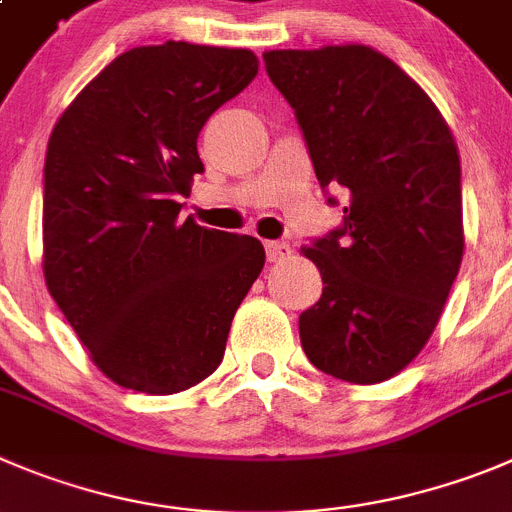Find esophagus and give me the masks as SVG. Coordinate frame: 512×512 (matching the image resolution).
<instances>
[{
	"label": "esophagus",
	"mask_w": 512,
	"mask_h": 512,
	"mask_svg": "<svg viewBox=\"0 0 512 512\" xmlns=\"http://www.w3.org/2000/svg\"><path fill=\"white\" fill-rule=\"evenodd\" d=\"M265 252L270 262H283L290 257V245L288 242H265Z\"/></svg>",
	"instance_id": "34e87169"
}]
</instances>
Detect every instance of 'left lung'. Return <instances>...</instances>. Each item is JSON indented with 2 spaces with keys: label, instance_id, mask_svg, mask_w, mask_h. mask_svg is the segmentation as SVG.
<instances>
[{
  "label": "left lung",
  "instance_id": "1",
  "mask_svg": "<svg viewBox=\"0 0 512 512\" xmlns=\"http://www.w3.org/2000/svg\"><path fill=\"white\" fill-rule=\"evenodd\" d=\"M262 60L326 194L348 191L341 227L303 250L323 295L300 313V343L323 374L379 384L422 351L460 272L455 138L429 95L371 47L272 50Z\"/></svg>",
  "mask_w": 512,
  "mask_h": 512
}]
</instances>
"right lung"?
Here are the masks:
<instances>
[{
    "instance_id": "right-lung-1",
    "label": "right lung",
    "mask_w": 512,
    "mask_h": 512,
    "mask_svg": "<svg viewBox=\"0 0 512 512\" xmlns=\"http://www.w3.org/2000/svg\"><path fill=\"white\" fill-rule=\"evenodd\" d=\"M255 75L250 50L133 47L85 85L52 131L45 283L118 386L176 394L222 364L265 247L181 219L179 197L204 171L199 131Z\"/></svg>"
}]
</instances>
